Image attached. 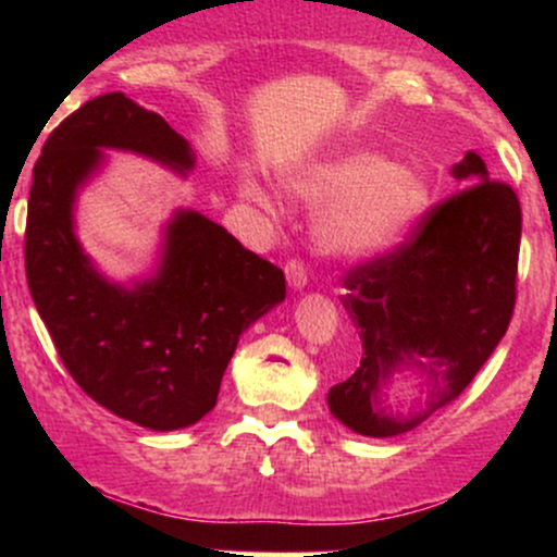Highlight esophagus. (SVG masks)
<instances>
[{
    "mask_svg": "<svg viewBox=\"0 0 557 557\" xmlns=\"http://www.w3.org/2000/svg\"><path fill=\"white\" fill-rule=\"evenodd\" d=\"M285 274H287V283H290V287H296V290H300V287H306V280H309L304 261H300V259L287 261Z\"/></svg>",
    "mask_w": 557,
    "mask_h": 557,
    "instance_id": "esophagus-1",
    "label": "esophagus"
}]
</instances>
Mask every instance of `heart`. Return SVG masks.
<instances>
[{
	"label": "heart",
	"instance_id": "heart-1",
	"mask_svg": "<svg viewBox=\"0 0 557 557\" xmlns=\"http://www.w3.org/2000/svg\"><path fill=\"white\" fill-rule=\"evenodd\" d=\"M290 196L324 207L317 240L332 257H372L398 243L426 207V190L411 172L393 168L372 151H345L287 181ZM246 194L274 212L277 203L259 183Z\"/></svg>",
	"mask_w": 557,
	"mask_h": 557
}]
</instances>
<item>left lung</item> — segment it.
<instances>
[{"mask_svg":"<svg viewBox=\"0 0 557 557\" xmlns=\"http://www.w3.org/2000/svg\"><path fill=\"white\" fill-rule=\"evenodd\" d=\"M466 188L432 207L406 243L345 274L341 298L361 363L330 389L332 417L363 437L411 432L471 385L503 341L516 306L519 196L469 151L453 168ZM417 371L425 403L408 414L381 406L389 375Z\"/></svg>","mask_w":557,"mask_h":557,"instance_id":"1","label":"left lung"}]
</instances>
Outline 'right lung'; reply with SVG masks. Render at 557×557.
<instances>
[{
	"mask_svg": "<svg viewBox=\"0 0 557 557\" xmlns=\"http://www.w3.org/2000/svg\"><path fill=\"white\" fill-rule=\"evenodd\" d=\"M133 151L188 175L194 151L162 114L125 94L96 96L54 127L34 168L25 274L57 354L83 393L154 432L214 408L240 335L285 300V274L225 227L177 209L157 272L133 287L107 280L75 235V198L104 164Z\"/></svg>",
	"mask_w": 557,
	"mask_h": 557,
	"instance_id": "right-lung-1",
	"label": "right lung"
}]
</instances>
